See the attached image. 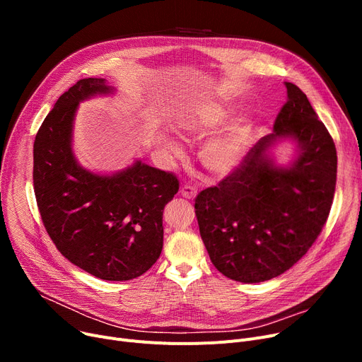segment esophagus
I'll use <instances>...</instances> for the list:
<instances>
[{
    "label": "esophagus",
    "mask_w": 362,
    "mask_h": 362,
    "mask_svg": "<svg viewBox=\"0 0 362 362\" xmlns=\"http://www.w3.org/2000/svg\"><path fill=\"white\" fill-rule=\"evenodd\" d=\"M180 194L187 199H194L197 197V189L191 185H183L180 189Z\"/></svg>",
    "instance_id": "esophagus-1"
}]
</instances>
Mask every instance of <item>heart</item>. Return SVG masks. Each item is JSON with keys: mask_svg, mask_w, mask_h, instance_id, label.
<instances>
[{"mask_svg": "<svg viewBox=\"0 0 362 362\" xmlns=\"http://www.w3.org/2000/svg\"><path fill=\"white\" fill-rule=\"evenodd\" d=\"M227 123L226 112L220 108L199 112L198 116L185 124L183 136L189 141H201L211 135L218 127ZM167 146L173 154L180 156L182 149L175 142L168 141ZM250 148V129L238 126L210 141H206L199 152L198 158L208 173L216 177H226L243 164Z\"/></svg>", "mask_w": 362, "mask_h": 362, "instance_id": "heart-1", "label": "heart"}]
</instances>
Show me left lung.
<instances>
[{"instance_id": "8db88e82", "label": "left lung", "mask_w": 362, "mask_h": 362, "mask_svg": "<svg viewBox=\"0 0 362 362\" xmlns=\"http://www.w3.org/2000/svg\"><path fill=\"white\" fill-rule=\"evenodd\" d=\"M288 101L274 132L261 138L235 173L195 198L199 233L214 267L236 281L280 276L311 248L333 204L337 156L333 138L307 95L286 82ZM293 139L298 157L277 168L268 149Z\"/></svg>"}]
</instances>
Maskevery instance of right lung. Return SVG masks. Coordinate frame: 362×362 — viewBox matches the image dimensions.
I'll return each mask as SVG.
<instances>
[{"mask_svg": "<svg viewBox=\"0 0 362 362\" xmlns=\"http://www.w3.org/2000/svg\"><path fill=\"white\" fill-rule=\"evenodd\" d=\"M105 79L76 82L57 100L33 142V187L51 240L86 273L122 281L142 276L163 250V210L179 191L176 175L136 161L111 176L81 167L71 151L79 103L110 93Z\"/></svg>", "mask_w": 362, "mask_h": 362, "instance_id": "obj_1", "label": "right lung"}]
</instances>
